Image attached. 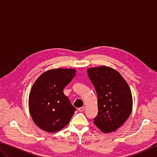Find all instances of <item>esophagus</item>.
Segmentation results:
<instances>
[{
    "label": "esophagus",
    "mask_w": 157,
    "mask_h": 157,
    "mask_svg": "<svg viewBox=\"0 0 157 157\" xmlns=\"http://www.w3.org/2000/svg\"><path fill=\"white\" fill-rule=\"evenodd\" d=\"M78 110H79L80 112H82V111H84V110H85V106H82V107L79 108V109H78Z\"/></svg>",
    "instance_id": "34e87169"
}]
</instances>
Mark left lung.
<instances>
[{"label":"left lung","instance_id":"8db88e82","mask_svg":"<svg viewBox=\"0 0 157 157\" xmlns=\"http://www.w3.org/2000/svg\"><path fill=\"white\" fill-rule=\"evenodd\" d=\"M87 72L98 98V111L94 123L104 133L116 131L132 111V97L129 86L119 72L113 68H89Z\"/></svg>","mask_w":157,"mask_h":157}]
</instances>
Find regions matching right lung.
Listing matches in <instances>:
<instances>
[{
  "label": "right lung",
  "instance_id": "add662e5",
  "mask_svg": "<svg viewBox=\"0 0 157 157\" xmlns=\"http://www.w3.org/2000/svg\"><path fill=\"white\" fill-rule=\"evenodd\" d=\"M73 68L44 72L34 82L29 97L31 117L38 127L48 132L59 131L70 122L76 109L63 89L75 77Z\"/></svg>",
  "mask_w": 157,
  "mask_h": 157
}]
</instances>
